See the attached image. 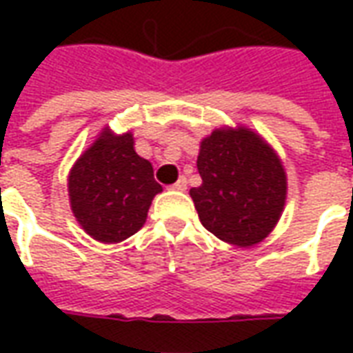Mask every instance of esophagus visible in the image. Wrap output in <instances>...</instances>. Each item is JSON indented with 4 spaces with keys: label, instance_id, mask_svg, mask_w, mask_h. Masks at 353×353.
I'll return each instance as SVG.
<instances>
[{
    "label": "esophagus",
    "instance_id": "esophagus-1",
    "mask_svg": "<svg viewBox=\"0 0 353 353\" xmlns=\"http://www.w3.org/2000/svg\"><path fill=\"white\" fill-rule=\"evenodd\" d=\"M170 189H172V191H185V189H187V177L185 176L179 177V179H177L176 183L172 185Z\"/></svg>",
    "mask_w": 353,
    "mask_h": 353
}]
</instances>
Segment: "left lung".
<instances>
[{"label":"left lung","instance_id":"left-lung-1","mask_svg":"<svg viewBox=\"0 0 353 353\" xmlns=\"http://www.w3.org/2000/svg\"><path fill=\"white\" fill-rule=\"evenodd\" d=\"M202 177L191 194L200 223L238 248L263 242L278 225L288 176L270 143L248 126H221L200 141Z\"/></svg>","mask_w":353,"mask_h":353}]
</instances>
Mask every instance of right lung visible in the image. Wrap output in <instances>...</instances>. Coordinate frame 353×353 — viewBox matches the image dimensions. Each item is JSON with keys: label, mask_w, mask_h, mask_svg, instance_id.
Here are the masks:
<instances>
[{"label": "right lung", "mask_w": 353, "mask_h": 353, "mask_svg": "<svg viewBox=\"0 0 353 353\" xmlns=\"http://www.w3.org/2000/svg\"><path fill=\"white\" fill-rule=\"evenodd\" d=\"M162 191L151 162L134 149V134L101 128L70 170V206L81 229L101 244H119L145 225Z\"/></svg>", "instance_id": "right-lung-1"}]
</instances>
